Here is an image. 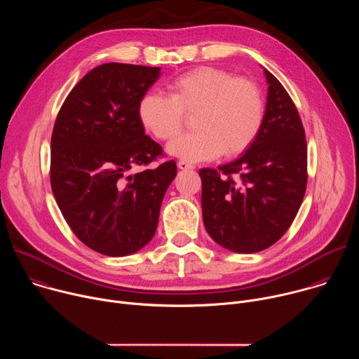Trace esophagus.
<instances>
[{
  "instance_id": "34e87169",
  "label": "esophagus",
  "mask_w": 359,
  "mask_h": 359,
  "mask_svg": "<svg viewBox=\"0 0 359 359\" xmlns=\"http://www.w3.org/2000/svg\"><path fill=\"white\" fill-rule=\"evenodd\" d=\"M177 168L182 169V170H189V169H194V165L187 163V162H184V161H179V162H177Z\"/></svg>"
}]
</instances>
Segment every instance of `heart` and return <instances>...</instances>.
<instances>
[{"mask_svg":"<svg viewBox=\"0 0 359 359\" xmlns=\"http://www.w3.org/2000/svg\"><path fill=\"white\" fill-rule=\"evenodd\" d=\"M169 96L147 92L137 104L142 125L156 139H175L196 114V132L176 139L172 155L189 162L233 158L257 139L266 115L262 88L216 67L190 69L168 83Z\"/></svg>","mask_w":359,"mask_h":359,"instance_id":"1","label":"heart"}]
</instances>
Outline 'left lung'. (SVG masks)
<instances>
[{
	"instance_id": "8db88e82",
	"label": "left lung",
	"mask_w": 359,
	"mask_h": 359,
	"mask_svg": "<svg viewBox=\"0 0 359 359\" xmlns=\"http://www.w3.org/2000/svg\"><path fill=\"white\" fill-rule=\"evenodd\" d=\"M264 122L252 144L231 163L200 169L203 222L222 247L241 254L277 243L294 222L306 180V140L294 102L264 69Z\"/></svg>"
}]
</instances>
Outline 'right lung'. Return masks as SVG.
<instances>
[{"mask_svg": "<svg viewBox=\"0 0 359 359\" xmlns=\"http://www.w3.org/2000/svg\"><path fill=\"white\" fill-rule=\"evenodd\" d=\"M161 68L109 62L89 71L62 104L50 137V187L74 234L96 252L122 257L155 236L175 161L144 135L137 104Z\"/></svg>", "mask_w": 359, "mask_h": 359, "instance_id": "obj_1", "label": "right lung"}]
</instances>
